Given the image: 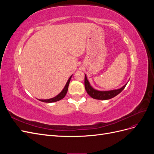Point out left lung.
Listing matches in <instances>:
<instances>
[{
	"instance_id": "left-lung-1",
	"label": "left lung",
	"mask_w": 154,
	"mask_h": 154,
	"mask_svg": "<svg viewBox=\"0 0 154 154\" xmlns=\"http://www.w3.org/2000/svg\"><path fill=\"white\" fill-rule=\"evenodd\" d=\"M127 83H126L125 85H123L122 88H119L118 89L115 90H111V91H98L96 90L95 88H93L89 82H88V79L87 78L86 74H85V90L87 92V94L89 95L92 98L96 100H106L112 98L119 94V93L122 92L125 87L127 85Z\"/></svg>"
}]
</instances>
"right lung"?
<instances>
[{
    "instance_id": "1",
    "label": "right lung",
    "mask_w": 154,
    "mask_h": 154,
    "mask_svg": "<svg viewBox=\"0 0 154 154\" xmlns=\"http://www.w3.org/2000/svg\"><path fill=\"white\" fill-rule=\"evenodd\" d=\"M72 76V74L69 78V80H67L66 85H65L64 88H63V90L61 92H60L57 96H56L54 97H52V98L48 99V100H40V99H38V100L39 101H40L45 102V103H53V102L58 101H60V100H61L62 99H63V97L66 96V95L67 94V91H68V87H69V83H70V81H71V79Z\"/></svg>"
}]
</instances>
